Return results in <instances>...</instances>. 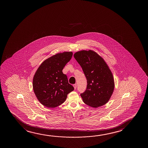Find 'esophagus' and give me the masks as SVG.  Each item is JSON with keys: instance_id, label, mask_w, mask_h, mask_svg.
I'll list each match as a JSON object with an SVG mask.
<instances>
[{"instance_id": "esophagus-1", "label": "esophagus", "mask_w": 148, "mask_h": 148, "mask_svg": "<svg viewBox=\"0 0 148 148\" xmlns=\"http://www.w3.org/2000/svg\"><path fill=\"white\" fill-rule=\"evenodd\" d=\"M73 86H74V89H76V88H77V84H74V85H73Z\"/></svg>"}]
</instances>
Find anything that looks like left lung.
I'll list each match as a JSON object with an SVG mask.
<instances>
[{
	"mask_svg": "<svg viewBox=\"0 0 148 148\" xmlns=\"http://www.w3.org/2000/svg\"><path fill=\"white\" fill-rule=\"evenodd\" d=\"M87 79V88L81 93L83 102L90 107H99L109 101L113 92V75L102 57L95 51H79L74 55Z\"/></svg>",
	"mask_w": 148,
	"mask_h": 148,
	"instance_id": "1",
	"label": "left lung"
}]
</instances>
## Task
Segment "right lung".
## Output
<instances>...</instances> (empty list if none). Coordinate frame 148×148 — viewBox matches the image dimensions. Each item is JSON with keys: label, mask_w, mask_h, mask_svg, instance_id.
Wrapping results in <instances>:
<instances>
[{"label": "right lung", "mask_w": 148, "mask_h": 148, "mask_svg": "<svg viewBox=\"0 0 148 148\" xmlns=\"http://www.w3.org/2000/svg\"><path fill=\"white\" fill-rule=\"evenodd\" d=\"M72 51L58 53L41 64L33 79V88L39 102L47 108L57 107L64 102L74 89L63 69L70 61Z\"/></svg>", "instance_id": "obj_1"}]
</instances>
